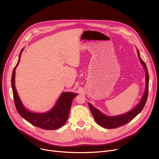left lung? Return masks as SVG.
Returning a JSON list of instances; mask_svg holds the SVG:
<instances>
[{
	"instance_id": "left-lung-1",
	"label": "left lung",
	"mask_w": 159,
	"mask_h": 159,
	"mask_svg": "<svg viewBox=\"0 0 159 159\" xmlns=\"http://www.w3.org/2000/svg\"><path fill=\"white\" fill-rule=\"evenodd\" d=\"M137 54L140 60V63L143 66L146 71V87L144 94L140 100L137 106L133 107L132 110L125 113L115 115V116H108L104 114L97 108L95 107L91 103L88 102L89 109L92 113L95 120L97 123L103 128L107 129H113L119 128L123 125L126 124L130 122L132 119H134L135 116L139 114L144 108L146 102L147 101V97L148 94V86H149V75L147 70V67L144 62L142 59L139 50L137 49Z\"/></svg>"
}]
</instances>
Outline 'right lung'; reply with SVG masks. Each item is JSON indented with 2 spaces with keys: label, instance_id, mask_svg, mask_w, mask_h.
<instances>
[{
  "label": "right lung",
  "instance_id": "right-lung-1",
  "mask_svg": "<svg viewBox=\"0 0 159 159\" xmlns=\"http://www.w3.org/2000/svg\"><path fill=\"white\" fill-rule=\"evenodd\" d=\"M23 48L20 52L19 61L13 69L11 76V88L16 109L19 115L30 124L36 127L46 130H55L62 127L69 116L73 99L77 93L73 92H63L54 105L48 111L37 113L30 111L22 104L15 87V70L20 62Z\"/></svg>",
  "mask_w": 159,
  "mask_h": 159
}]
</instances>
